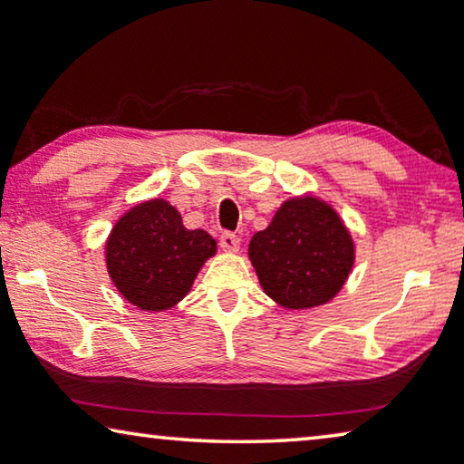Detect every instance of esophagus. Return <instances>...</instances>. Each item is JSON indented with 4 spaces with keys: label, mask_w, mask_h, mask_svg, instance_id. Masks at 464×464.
Segmentation results:
<instances>
[{
    "label": "esophagus",
    "mask_w": 464,
    "mask_h": 464,
    "mask_svg": "<svg viewBox=\"0 0 464 464\" xmlns=\"http://www.w3.org/2000/svg\"><path fill=\"white\" fill-rule=\"evenodd\" d=\"M218 243H221V247L225 251H231V254H235V251L239 249L241 239L235 233H231V231H223L221 237H218Z\"/></svg>",
    "instance_id": "34e87169"
}]
</instances>
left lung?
<instances>
[{"label":"left lung","instance_id":"left-lung-1","mask_svg":"<svg viewBox=\"0 0 464 464\" xmlns=\"http://www.w3.org/2000/svg\"><path fill=\"white\" fill-rule=\"evenodd\" d=\"M249 260L270 298L286 309H311L340 293L354 266V241L329 204L301 196L251 237Z\"/></svg>","mask_w":464,"mask_h":464}]
</instances>
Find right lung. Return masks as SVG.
I'll list each match as a JSON object with an SVG mask.
<instances>
[{"mask_svg": "<svg viewBox=\"0 0 464 464\" xmlns=\"http://www.w3.org/2000/svg\"><path fill=\"white\" fill-rule=\"evenodd\" d=\"M217 241L202 229H186L168 200L132 207L106 241V266L119 293L140 311H166L190 293Z\"/></svg>", "mask_w": 464, "mask_h": 464, "instance_id": "add662e5", "label": "right lung"}]
</instances>
